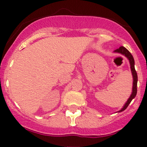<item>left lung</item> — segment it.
Masks as SVG:
<instances>
[{
    "label": "left lung",
    "mask_w": 147,
    "mask_h": 147,
    "mask_svg": "<svg viewBox=\"0 0 147 147\" xmlns=\"http://www.w3.org/2000/svg\"><path fill=\"white\" fill-rule=\"evenodd\" d=\"M115 52H118L120 53V54H123L125 57H127L128 58L129 61V63H130V68L131 71H132V76H133V86H132V92L131 96H129V98H128L127 100V102H126V104L124 105V106L123 107V108L121 109V110H119V112H121V111H124L127 107H128V105H129V103L131 102L133 98L136 97V94H137V82H138V75H137V72H136V69H135V61H134V58L132 57V55L131 54V53L129 52V51L127 50L126 48H124V46H121L119 47V49H115L114 51Z\"/></svg>",
    "instance_id": "8db88e82"
}]
</instances>
